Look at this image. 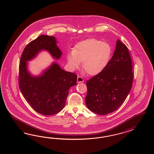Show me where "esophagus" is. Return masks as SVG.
<instances>
[{"instance_id":"1","label":"esophagus","mask_w":154,"mask_h":154,"mask_svg":"<svg viewBox=\"0 0 154 154\" xmlns=\"http://www.w3.org/2000/svg\"><path fill=\"white\" fill-rule=\"evenodd\" d=\"M84 81V79L81 76H78L77 77V82L80 83V82H83Z\"/></svg>"}]
</instances>
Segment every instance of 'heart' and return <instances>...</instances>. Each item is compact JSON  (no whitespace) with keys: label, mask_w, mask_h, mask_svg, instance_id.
Masks as SVG:
<instances>
[{"label":"heart","mask_w":154,"mask_h":154,"mask_svg":"<svg viewBox=\"0 0 154 154\" xmlns=\"http://www.w3.org/2000/svg\"><path fill=\"white\" fill-rule=\"evenodd\" d=\"M111 47L106 42L96 39H87L78 43L73 51L66 55L68 65L72 69L82 68L88 75L99 74L107 65L111 55Z\"/></svg>","instance_id":"obj_1"}]
</instances>
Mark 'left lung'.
Listing matches in <instances>:
<instances>
[{
    "label": "left lung",
    "instance_id": "obj_1",
    "mask_svg": "<svg viewBox=\"0 0 154 154\" xmlns=\"http://www.w3.org/2000/svg\"><path fill=\"white\" fill-rule=\"evenodd\" d=\"M128 47L118 39L112 59L104 69L87 81L85 102L89 109L106 115L117 109L131 91L133 73Z\"/></svg>",
    "mask_w": 154,
    "mask_h": 154
}]
</instances>
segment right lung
I'll return each instance as SVG.
<instances>
[{
  "mask_svg": "<svg viewBox=\"0 0 154 154\" xmlns=\"http://www.w3.org/2000/svg\"><path fill=\"white\" fill-rule=\"evenodd\" d=\"M56 43L55 37L41 35L28 43L20 61V89L31 107L43 115L60 112L65 106L69 89L77 82V75L63 70L56 63L40 76L34 77L28 72L26 61L42 50L48 51L56 59H60L62 53Z\"/></svg>",
  "mask_w": 154,
  "mask_h": 154,
  "instance_id": "right-lung-1",
  "label": "right lung"
}]
</instances>
